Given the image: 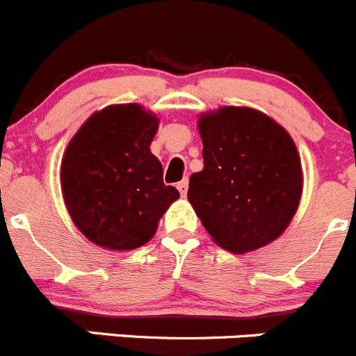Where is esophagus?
Instances as JSON below:
<instances>
[{
  "mask_svg": "<svg viewBox=\"0 0 356 356\" xmlns=\"http://www.w3.org/2000/svg\"><path fill=\"white\" fill-rule=\"evenodd\" d=\"M177 188L179 190V193H181V197H185L186 195V190H188V179H181V181L178 183L177 185Z\"/></svg>",
  "mask_w": 356,
  "mask_h": 356,
  "instance_id": "34e87169",
  "label": "esophagus"
}]
</instances>
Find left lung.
Listing matches in <instances>:
<instances>
[{"label":"left lung","instance_id":"obj_1","mask_svg":"<svg viewBox=\"0 0 356 356\" xmlns=\"http://www.w3.org/2000/svg\"><path fill=\"white\" fill-rule=\"evenodd\" d=\"M204 170L190 177L188 200L223 249L248 252L279 237L301 197L293 138L268 115L223 107L199 121Z\"/></svg>","mask_w":356,"mask_h":356}]
</instances>
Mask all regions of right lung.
Returning a JSON list of instances; mask_svg holds the SVG:
<instances>
[{"mask_svg":"<svg viewBox=\"0 0 356 356\" xmlns=\"http://www.w3.org/2000/svg\"><path fill=\"white\" fill-rule=\"evenodd\" d=\"M157 124L140 105H112L91 115L67 147L60 171L67 209L102 248L128 251L149 242L179 197L150 152Z\"/></svg>","mask_w":356,"mask_h":356,"instance_id":"obj_1","label":"right lung"}]
</instances>
